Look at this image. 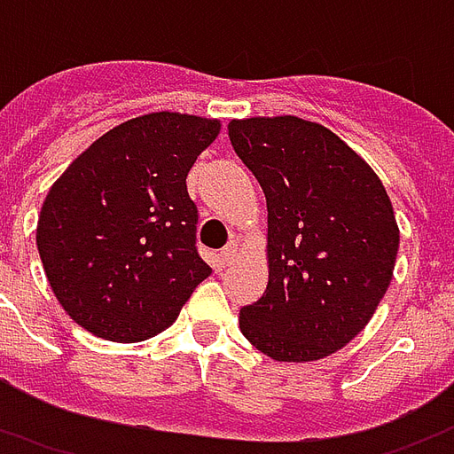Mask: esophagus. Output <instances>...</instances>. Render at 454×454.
Masks as SVG:
<instances>
[{
    "mask_svg": "<svg viewBox=\"0 0 454 454\" xmlns=\"http://www.w3.org/2000/svg\"><path fill=\"white\" fill-rule=\"evenodd\" d=\"M236 257H238V243H228L226 247L221 250V260H223V264H231Z\"/></svg>",
    "mask_w": 454,
    "mask_h": 454,
    "instance_id": "esophagus-1",
    "label": "esophagus"
}]
</instances>
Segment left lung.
<instances>
[{
  "instance_id": "1",
  "label": "left lung",
  "mask_w": 454,
  "mask_h": 454,
  "mask_svg": "<svg viewBox=\"0 0 454 454\" xmlns=\"http://www.w3.org/2000/svg\"><path fill=\"white\" fill-rule=\"evenodd\" d=\"M228 137L267 197L270 281L240 332L274 361H317L364 330L392 281L399 228L380 177L301 117H250Z\"/></svg>"
}]
</instances>
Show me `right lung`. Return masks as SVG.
Returning a JSON list of instances; mask_svg holds the SVG:
<instances>
[{
    "label": "right lung",
    "mask_w": 454,
    "mask_h": 454,
    "mask_svg": "<svg viewBox=\"0 0 454 454\" xmlns=\"http://www.w3.org/2000/svg\"><path fill=\"white\" fill-rule=\"evenodd\" d=\"M218 120L151 113L90 144L50 187L38 253L67 315L107 341L170 327L211 274L197 253L187 173L218 137Z\"/></svg>",
    "instance_id": "right-lung-1"
}]
</instances>
